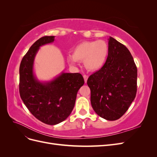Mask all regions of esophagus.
I'll return each mask as SVG.
<instances>
[{
  "instance_id": "34e87169",
  "label": "esophagus",
  "mask_w": 157,
  "mask_h": 157,
  "mask_svg": "<svg viewBox=\"0 0 157 157\" xmlns=\"http://www.w3.org/2000/svg\"><path fill=\"white\" fill-rule=\"evenodd\" d=\"M83 77H84V82H85V83H86V82H87V80H88V77L87 75H84V76H83Z\"/></svg>"
}]
</instances>
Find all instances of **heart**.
<instances>
[{"label": "heart", "mask_w": 157, "mask_h": 157, "mask_svg": "<svg viewBox=\"0 0 157 157\" xmlns=\"http://www.w3.org/2000/svg\"><path fill=\"white\" fill-rule=\"evenodd\" d=\"M108 54L109 46L105 41H84L75 47L67 60L71 65H75L76 61H84L88 71H97L105 65Z\"/></svg>", "instance_id": "obj_1"}]
</instances>
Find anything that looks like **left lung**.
<instances>
[{"instance_id": "left-lung-1", "label": "left lung", "mask_w": 157, "mask_h": 157, "mask_svg": "<svg viewBox=\"0 0 157 157\" xmlns=\"http://www.w3.org/2000/svg\"><path fill=\"white\" fill-rule=\"evenodd\" d=\"M108 40L106 62L90 76L87 84L94 111L104 119L116 121L126 112L136 98L137 70L126 47L111 36Z\"/></svg>"}]
</instances>
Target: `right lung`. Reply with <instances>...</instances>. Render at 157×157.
<instances>
[{
	"instance_id": "obj_1",
	"label": "right lung",
	"mask_w": 157,
	"mask_h": 157,
	"mask_svg": "<svg viewBox=\"0 0 157 157\" xmlns=\"http://www.w3.org/2000/svg\"><path fill=\"white\" fill-rule=\"evenodd\" d=\"M54 36L37 40L23 57L20 67V94L27 108L38 120L49 125L65 121L72 112L78 90L84 83L81 74L62 71L49 81H40L34 73L40 47L54 41Z\"/></svg>"
}]
</instances>
